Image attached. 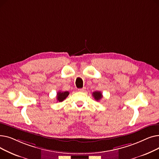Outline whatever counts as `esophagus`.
Listing matches in <instances>:
<instances>
[{"label": "esophagus", "mask_w": 159, "mask_h": 159, "mask_svg": "<svg viewBox=\"0 0 159 159\" xmlns=\"http://www.w3.org/2000/svg\"><path fill=\"white\" fill-rule=\"evenodd\" d=\"M79 91H80V92H84V91H85V88H80V89H78Z\"/></svg>", "instance_id": "obj_1"}]
</instances>
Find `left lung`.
<instances>
[{
	"label": "left lung",
	"mask_w": 159,
	"mask_h": 159,
	"mask_svg": "<svg viewBox=\"0 0 159 159\" xmlns=\"http://www.w3.org/2000/svg\"><path fill=\"white\" fill-rule=\"evenodd\" d=\"M93 96L97 101H98L102 98V94L101 91H95L93 93Z\"/></svg>",
	"instance_id": "obj_1"
}]
</instances>
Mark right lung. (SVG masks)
<instances>
[{"label": "right lung", "mask_w": 159, "mask_h": 159, "mask_svg": "<svg viewBox=\"0 0 159 159\" xmlns=\"http://www.w3.org/2000/svg\"><path fill=\"white\" fill-rule=\"evenodd\" d=\"M70 93L68 91H59V92L57 93V101L58 102H62L64 99L66 98V97L69 95Z\"/></svg>", "instance_id": "1"}]
</instances>
